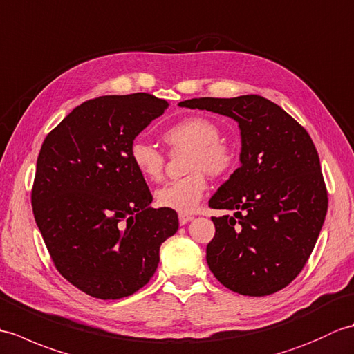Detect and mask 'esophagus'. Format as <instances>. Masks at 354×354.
I'll return each mask as SVG.
<instances>
[{
  "instance_id": "obj_1",
  "label": "esophagus",
  "mask_w": 354,
  "mask_h": 354,
  "mask_svg": "<svg viewBox=\"0 0 354 354\" xmlns=\"http://www.w3.org/2000/svg\"><path fill=\"white\" fill-rule=\"evenodd\" d=\"M178 219H179V223L181 225H185L187 222H190L192 219H193V216H190V214H185V213H181L178 216Z\"/></svg>"
}]
</instances>
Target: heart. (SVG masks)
<instances>
[{
	"label": "heart",
	"mask_w": 354,
	"mask_h": 354,
	"mask_svg": "<svg viewBox=\"0 0 354 354\" xmlns=\"http://www.w3.org/2000/svg\"><path fill=\"white\" fill-rule=\"evenodd\" d=\"M161 138L171 152H184V169L189 171L181 179L164 184L155 192L156 204L179 213H192L208 189L207 175L222 176L234 167L237 152L228 141L221 138V127L212 118L189 115L165 127ZM133 169L146 181H160L165 167V156L153 145L135 140L129 147Z\"/></svg>",
	"instance_id": "1"
}]
</instances>
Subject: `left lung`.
Instances as JSON below:
<instances>
[{
	"label": "left lung",
	"instance_id": "obj_1",
	"mask_svg": "<svg viewBox=\"0 0 354 354\" xmlns=\"http://www.w3.org/2000/svg\"><path fill=\"white\" fill-rule=\"evenodd\" d=\"M179 106L234 118L242 135V164L208 202L209 208L236 212L212 217L209 270L240 295L281 290L309 260L327 214V189L310 135L257 94L199 97Z\"/></svg>",
	"mask_w": 354,
	"mask_h": 354
}]
</instances>
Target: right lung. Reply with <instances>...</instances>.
I'll use <instances>...</instances> for the list:
<instances>
[{
	"label": "right lung",
	"mask_w": 354,
	"mask_h": 354,
	"mask_svg": "<svg viewBox=\"0 0 354 354\" xmlns=\"http://www.w3.org/2000/svg\"><path fill=\"white\" fill-rule=\"evenodd\" d=\"M167 108L146 93L97 97L42 142L35 221L59 274L86 295L120 299L141 289L178 231L175 209L149 207L152 193L129 160L135 137Z\"/></svg>",
	"instance_id": "right-lung-1"
}]
</instances>
